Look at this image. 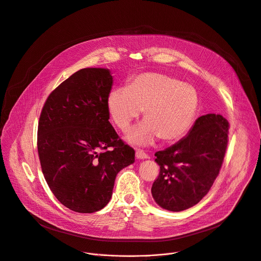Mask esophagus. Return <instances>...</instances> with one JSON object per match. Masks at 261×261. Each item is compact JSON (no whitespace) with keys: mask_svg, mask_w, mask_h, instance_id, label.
Returning <instances> with one entry per match:
<instances>
[{"mask_svg":"<svg viewBox=\"0 0 261 261\" xmlns=\"http://www.w3.org/2000/svg\"><path fill=\"white\" fill-rule=\"evenodd\" d=\"M135 155H136V158H137V159H140V160L148 159V158H149V156H148V154H147L146 152H144L143 150H141V149H136V151H135Z\"/></svg>","mask_w":261,"mask_h":261,"instance_id":"34e87169","label":"esophagus"}]
</instances>
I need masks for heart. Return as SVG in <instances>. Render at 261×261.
Masks as SVG:
<instances>
[{
    "label": "heart",
    "mask_w": 261,
    "mask_h": 261,
    "mask_svg": "<svg viewBox=\"0 0 261 261\" xmlns=\"http://www.w3.org/2000/svg\"><path fill=\"white\" fill-rule=\"evenodd\" d=\"M198 95L191 85L159 72L135 76L127 89L113 90L107 101L113 123L123 132L143 111V122L128 134V140L148 145L160 137L175 141L191 128L198 109Z\"/></svg>",
    "instance_id": "obj_1"
}]
</instances>
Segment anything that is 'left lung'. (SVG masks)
Returning <instances> with one entry per match:
<instances>
[{
  "label": "left lung",
  "instance_id": "1",
  "mask_svg": "<svg viewBox=\"0 0 261 261\" xmlns=\"http://www.w3.org/2000/svg\"><path fill=\"white\" fill-rule=\"evenodd\" d=\"M228 129L222 116L207 114L197 119L185 138L154 153L160 173L151 195L162 208L182 211L209 193L225 156Z\"/></svg>",
  "mask_w": 261,
  "mask_h": 261
}]
</instances>
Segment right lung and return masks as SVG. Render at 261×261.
I'll return each mask as SVG.
<instances>
[{
	"label": "right lung",
	"instance_id": "obj_1",
	"mask_svg": "<svg viewBox=\"0 0 261 261\" xmlns=\"http://www.w3.org/2000/svg\"><path fill=\"white\" fill-rule=\"evenodd\" d=\"M113 76L106 68H83L49 94L38 125V153L56 199L79 213L110 202L118 173L135 150L110 123L108 97Z\"/></svg>",
	"mask_w": 261,
	"mask_h": 261
}]
</instances>
